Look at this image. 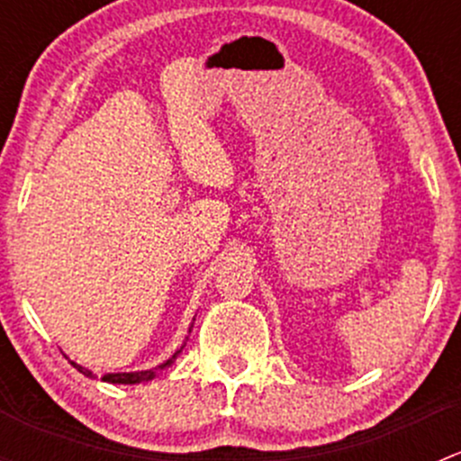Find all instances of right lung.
<instances>
[{
  "label": "right lung",
  "mask_w": 461,
  "mask_h": 461,
  "mask_svg": "<svg viewBox=\"0 0 461 461\" xmlns=\"http://www.w3.org/2000/svg\"><path fill=\"white\" fill-rule=\"evenodd\" d=\"M189 332H192V330H189ZM183 348H185V346H183ZM183 348H180V350H176L174 357H171V359H167L165 364L158 366V368L140 370V373H109V375L102 376V381H109V384H124V385H129V384H142V381H151L153 376H156L158 370H165V368H169L171 364H174V359L180 355V352H183ZM71 366H73V368L80 370V373L85 375V376H91V379H95V375H93L91 370L82 368V366H77L76 361H71Z\"/></svg>",
  "instance_id": "1"
}]
</instances>
